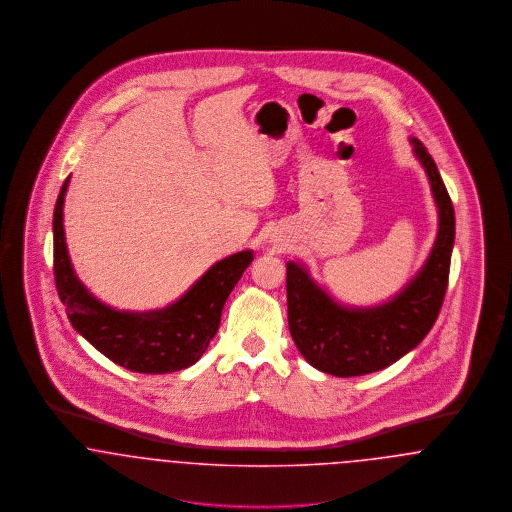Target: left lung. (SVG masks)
I'll return each mask as SVG.
<instances>
[{"label": "left lung", "instance_id": "8db88e82", "mask_svg": "<svg viewBox=\"0 0 512 512\" xmlns=\"http://www.w3.org/2000/svg\"><path fill=\"white\" fill-rule=\"evenodd\" d=\"M409 144L430 184L438 232L424 265L399 292L376 305H347L320 286L305 263H286L290 334L320 372L340 378L378 372L413 351L438 318L455 244V211L428 149L416 138Z\"/></svg>", "mask_w": 512, "mask_h": 512}]
</instances>
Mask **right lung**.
I'll use <instances>...</instances> for the list:
<instances>
[{
  "label": "right lung",
  "mask_w": 512,
  "mask_h": 512,
  "mask_svg": "<svg viewBox=\"0 0 512 512\" xmlns=\"http://www.w3.org/2000/svg\"><path fill=\"white\" fill-rule=\"evenodd\" d=\"M71 176L53 211V272L74 330L113 363L140 374H167L195 365L219 330L222 307L253 251L244 249L207 268L167 307L124 311L103 303L76 276L65 240L63 207Z\"/></svg>",
  "instance_id": "obj_1"
}]
</instances>
